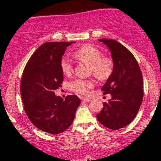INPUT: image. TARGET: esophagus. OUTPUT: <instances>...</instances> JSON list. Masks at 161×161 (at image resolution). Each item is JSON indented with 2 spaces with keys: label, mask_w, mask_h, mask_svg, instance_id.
<instances>
[{
  "label": "esophagus",
  "mask_w": 161,
  "mask_h": 161,
  "mask_svg": "<svg viewBox=\"0 0 161 161\" xmlns=\"http://www.w3.org/2000/svg\"><path fill=\"white\" fill-rule=\"evenodd\" d=\"M91 101V99L88 98V97H84V98H82V101H84V102H88V101Z\"/></svg>",
  "instance_id": "34e87169"
}]
</instances>
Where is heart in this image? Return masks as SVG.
I'll use <instances>...</instances> for the list:
<instances>
[{"label":"heart","instance_id":"1","mask_svg":"<svg viewBox=\"0 0 161 161\" xmlns=\"http://www.w3.org/2000/svg\"><path fill=\"white\" fill-rule=\"evenodd\" d=\"M73 55L78 60L89 64L93 75L100 80H106L112 75L114 60L109 56H102V51L98 47L92 45H85L76 50ZM60 67L63 73L66 75H71L73 71V64L67 57L62 59ZM93 86L92 81L77 79L72 82L71 88L75 93L88 95Z\"/></svg>","mask_w":161,"mask_h":161}]
</instances>
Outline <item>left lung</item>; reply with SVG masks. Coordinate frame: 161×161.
Listing matches in <instances>:
<instances>
[{"instance_id": "8db88e82", "label": "left lung", "mask_w": 161, "mask_h": 161, "mask_svg": "<svg viewBox=\"0 0 161 161\" xmlns=\"http://www.w3.org/2000/svg\"><path fill=\"white\" fill-rule=\"evenodd\" d=\"M110 48L114 60V71L101 88L104 95L112 98L104 102V108L97 114V120L112 130L128 125L137 115L143 100V78L137 60L119 42L100 38Z\"/></svg>"}]
</instances>
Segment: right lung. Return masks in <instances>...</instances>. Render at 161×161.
Returning <instances> with one entry per match:
<instances>
[{"label":"right lung","instance_id":"1","mask_svg":"<svg viewBox=\"0 0 161 161\" xmlns=\"http://www.w3.org/2000/svg\"><path fill=\"white\" fill-rule=\"evenodd\" d=\"M73 42H46L29 58L22 75L20 92L25 114L36 128L51 134L64 132L71 125L80 105L76 95L65 100L54 91L64 81L60 67L66 47Z\"/></svg>","mask_w":161,"mask_h":161}]
</instances>
